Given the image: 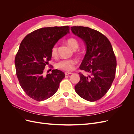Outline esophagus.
Returning <instances> with one entry per match:
<instances>
[{
	"instance_id": "1",
	"label": "esophagus",
	"mask_w": 134,
	"mask_h": 134,
	"mask_svg": "<svg viewBox=\"0 0 134 134\" xmlns=\"http://www.w3.org/2000/svg\"><path fill=\"white\" fill-rule=\"evenodd\" d=\"M72 72H69V71H66L65 72V75H68L69 74H71Z\"/></svg>"
}]
</instances>
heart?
Masks as SVG:
<instances>
[{"instance_id":"heart-1","label":"heart","mask_w":134,"mask_h":134,"mask_svg":"<svg viewBox=\"0 0 134 134\" xmlns=\"http://www.w3.org/2000/svg\"><path fill=\"white\" fill-rule=\"evenodd\" d=\"M67 43L72 50H75L79 47V42L78 40L74 38H70L68 40ZM51 54L52 57H56L58 55V47L57 46L54 45L52 47L51 50ZM76 64L75 61L73 59L62 60L56 64L55 66L59 69L64 71H71L74 68Z\"/></svg>"}]
</instances>
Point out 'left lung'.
Returning <instances> with one entry per match:
<instances>
[{
    "label": "left lung",
    "instance_id": "left-lung-1",
    "mask_svg": "<svg viewBox=\"0 0 134 134\" xmlns=\"http://www.w3.org/2000/svg\"><path fill=\"white\" fill-rule=\"evenodd\" d=\"M70 28L86 46V54L79 68L87 74L79 72L80 80L75 91L82 98L94 102L103 97L111 86L116 74V56L110 42L100 32L83 26Z\"/></svg>",
    "mask_w": 134,
    "mask_h": 134
}]
</instances>
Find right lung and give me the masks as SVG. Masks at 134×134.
I'll use <instances>...</instances> for the list:
<instances>
[{
  "mask_svg": "<svg viewBox=\"0 0 134 134\" xmlns=\"http://www.w3.org/2000/svg\"><path fill=\"white\" fill-rule=\"evenodd\" d=\"M69 33V27L40 28L27 35L20 44L15 58L16 74L26 94L37 101L46 100L57 92L65 78L62 71L52 70L43 75L51 59V50L59 40Z\"/></svg>",
  "mask_w": 134,
  "mask_h": 134,
  "instance_id": "right-lung-1",
  "label": "right lung"
}]
</instances>
